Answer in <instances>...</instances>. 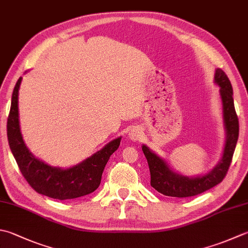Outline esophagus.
I'll list each match as a JSON object with an SVG mask.
<instances>
[{
	"instance_id": "1",
	"label": "esophagus",
	"mask_w": 248,
	"mask_h": 248,
	"mask_svg": "<svg viewBox=\"0 0 248 248\" xmlns=\"http://www.w3.org/2000/svg\"><path fill=\"white\" fill-rule=\"evenodd\" d=\"M128 135H129L130 140H135V142H137V140H140V139L143 138V132L139 127H133L132 129L130 130V132H129Z\"/></svg>"
}]
</instances>
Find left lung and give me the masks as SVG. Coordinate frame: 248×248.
<instances>
[{"label":"left lung","instance_id":"left-lung-1","mask_svg":"<svg viewBox=\"0 0 248 248\" xmlns=\"http://www.w3.org/2000/svg\"><path fill=\"white\" fill-rule=\"evenodd\" d=\"M214 82L219 87L226 140L221 159L210 172L193 177L182 175L173 171L166 159L158 156L156 153L143 144L142 150L147 159L150 171V185L164 196L187 198L204 192L222 182L230 167L239 139V119L232 98L233 90L228 76L220 69L215 71Z\"/></svg>","mask_w":248,"mask_h":248}]
</instances>
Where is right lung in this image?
I'll return each mask as SVG.
<instances>
[{"label":"right lung","mask_w":248,"mask_h":248,"mask_svg":"<svg viewBox=\"0 0 248 248\" xmlns=\"http://www.w3.org/2000/svg\"><path fill=\"white\" fill-rule=\"evenodd\" d=\"M22 77L15 86L7 119V138L12 154L23 177L34 190L58 200H67L93 192L110 155L117 150L121 137L114 139L92 156L67 169L51 167L36 158L24 143L19 124L18 94Z\"/></svg>","instance_id":"right-lung-1"}]
</instances>
